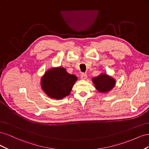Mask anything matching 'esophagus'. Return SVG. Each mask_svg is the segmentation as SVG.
Returning a JSON list of instances; mask_svg holds the SVG:
<instances>
[{
    "instance_id": "obj_1",
    "label": "esophagus",
    "mask_w": 149,
    "mask_h": 149,
    "mask_svg": "<svg viewBox=\"0 0 149 149\" xmlns=\"http://www.w3.org/2000/svg\"><path fill=\"white\" fill-rule=\"evenodd\" d=\"M81 78L82 79H86L87 78V74L84 73H82L81 74Z\"/></svg>"
}]
</instances>
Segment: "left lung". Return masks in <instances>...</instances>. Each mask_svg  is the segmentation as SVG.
Returning <instances> with one entry per match:
<instances>
[{"mask_svg":"<svg viewBox=\"0 0 149 149\" xmlns=\"http://www.w3.org/2000/svg\"><path fill=\"white\" fill-rule=\"evenodd\" d=\"M93 82L97 91L101 93L108 92L114 88L116 81L106 74H101L93 78Z\"/></svg>","mask_w":149,"mask_h":149,"instance_id":"1","label":"left lung"}]
</instances>
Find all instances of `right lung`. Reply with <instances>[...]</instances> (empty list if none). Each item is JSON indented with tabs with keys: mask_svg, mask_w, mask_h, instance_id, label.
Instances as JSON below:
<instances>
[{
	"mask_svg": "<svg viewBox=\"0 0 149 149\" xmlns=\"http://www.w3.org/2000/svg\"><path fill=\"white\" fill-rule=\"evenodd\" d=\"M78 78L67 73L63 68L48 70L42 78V88L51 98L60 100L68 96Z\"/></svg>",
	"mask_w": 149,
	"mask_h": 149,
	"instance_id": "add662e5",
	"label": "right lung"
}]
</instances>
